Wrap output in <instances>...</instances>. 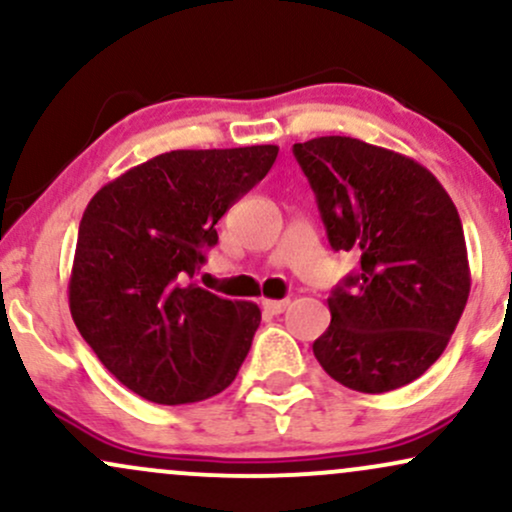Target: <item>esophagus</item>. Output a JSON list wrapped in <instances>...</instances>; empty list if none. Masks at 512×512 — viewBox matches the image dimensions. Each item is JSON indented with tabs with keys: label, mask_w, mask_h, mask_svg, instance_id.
Here are the masks:
<instances>
[{
	"label": "esophagus",
	"mask_w": 512,
	"mask_h": 512,
	"mask_svg": "<svg viewBox=\"0 0 512 512\" xmlns=\"http://www.w3.org/2000/svg\"><path fill=\"white\" fill-rule=\"evenodd\" d=\"M262 308H264V313H269V315H279V313H284L286 308H289V301H269V298H264L262 301Z\"/></svg>",
	"instance_id": "1"
}]
</instances>
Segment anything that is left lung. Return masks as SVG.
<instances>
[{
    "instance_id": "left-lung-1",
    "label": "left lung",
    "mask_w": 512,
    "mask_h": 512,
    "mask_svg": "<svg viewBox=\"0 0 512 512\" xmlns=\"http://www.w3.org/2000/svg\"><path fill=\"white\" fill-rule=\"evenodd\" d=\"M332 250L361 264L327 298L313 354L327 375L380 395L438 361L469 298L460 214L431 170L351 137L293 144Z\"/></svg>"
}]
</instances>
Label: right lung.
<instances>
[{
    "mask_svg": "<svg viewBox=\"0 0 512 512\" xmlns=\"http://www.w3.org/2000/svg\"><path fill=\"white\" fill-rule=\"evenodd\" d=\"M279 146L168 151L108 182L79 223L69 310L122 385L156 404L209 399L236 380L262 313L185 284L219 243L216 223Z\"/></svg>",
    "mask_w": 512,
    "mask_h": 512,
    "instance_id": "right-lung-1",
    "label": "right lung"
}]
</instances>
